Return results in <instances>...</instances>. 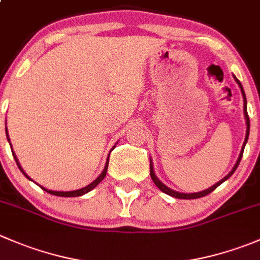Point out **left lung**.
I'll list each match as a JSON object with an SVG mask.
<instances>
[{
  "label": "left lung",
  "instance_id": "left-lung-1",
  "mask_svg": "<svg viewBox=\"0 0 260 260\" xmlns=\"http://www.w3.org/2000/svg\"><path fill=\"white\" fill-rule=\"evenodd\" d=\"M234 78H235V77H234ZM235 80H237V83L239 84L240 89H242L243 96H244V115H245V119H246V136H245V141H244V145H243L242 152H240V156H239V158H238L237 164H235L234 169H233L232 171H230V174H229V175H226V176H225L224 179H222V180H220L219 182H217V183H215L214 186H211V187H210V188H208V190H205V191H201V192H195V193H182V192H177V191H174V190H171V188H169V187H167V186H165L164 183L161 182V181H159L158 179H157V176H156V175H154V172H153V167H152V162H149V174H151V179H152V181H153V182H154V185H156L157 187H158L159 190L162 191V192L167 193V195H170V196H174V198H176V199H186V200H191V199H199V198H204V196L209 195V193L212 192V191H214L215 188L217 187V186H220V185H221V183L224 182L225 180H228V179H229V177L232 176L233 174H234V172H235V170L238 169V166H239V164H240V159H242V157H243L244 147H245V145H246V141H248V137H249V127H250V120H249V115H248V112H246V98H245V93H244V89H243L242 84H240V81L238 80L237 78H235Z\"/></svg>",
  "mask_w": 260,
  "mask_h": 260
}]
</instances>
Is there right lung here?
Masks as SVG:
<instances>
[{
    "label": "right lung",
    "instance_id": "add662e5",
    "mask_svg": "<svg viewBox=\"0 0 260 260\" xmlns=\"http://www.w3.org/2000/svg\"><path fill=\"white\" fill-rule=\"evenodd\" d=\"M6 132H7V129H6ZM7 135V133H6ZM7 140H9V135H7ZM10 141V140H9ZM12 154H14V157H15V161H16V164H17V166H18V169L21 170V172H22L23 175H25L26 177H27V179H30V177L27 176V175L25 174V172H23V170L21 169V166H20V164H18L17 162V158H16V156H15V153L14 152H12ZM108 164H109V157H108V159H107V164H106V167H104V170H103V172H102L101 174V176L98 177V179H96L95 181H93V182L90 183V185H88L86 186V187H83V188H80V190H75V191H51V190H46V188H44V187H41L43 188V190H45L46 192H49V193H51V195H56V196H64V198H75V196H81V195H84V193H86V192H89V191L90 190H93L94 187H95L96 185H98L99 182H101L102 180L104 179V177H106V175H107V170H108Z\"/></svg>",
    "mask_w": 260,
    "mask_h": 260
}]
</instances>
